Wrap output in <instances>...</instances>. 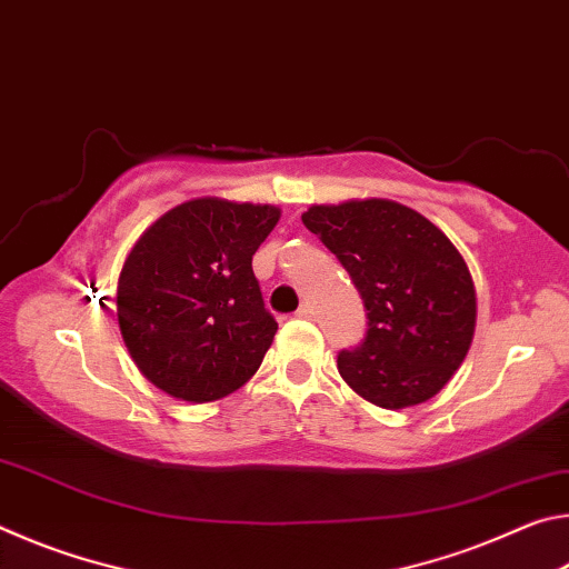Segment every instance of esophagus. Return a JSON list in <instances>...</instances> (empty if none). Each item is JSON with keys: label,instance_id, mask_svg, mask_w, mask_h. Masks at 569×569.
I'll return each mask as SVG.
<instances>
[{"label": "esophagus", "instance_id": "34e87169", "mask_svg": "<svg viewBox=\"0 0 569 569\" xmlns=\"http://www.w3.org/2000/svg\"><path fill=\"white\" fill-rule=\"evenodd\" d=\"M313 313H316L313 306L311 303H303L301 308H298L296 316H298V319H313Z\"/></svg>", "mask_w": 569, "mask_h": 569}]
</instances>
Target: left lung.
Listing matches in <instances>:
<instances>
[{
	"label": "left lung",
	"instance_id": "1",
	"mask_svg": "<svg viewBox=\"0 0 569 569\" xmlns=\"http://www.w3.org/2000/svg\"><path fill=\"white\" fill-rule=\"evenodd\" d=\"M303 226L359 288L366 339L339 353L361 399L409 409L447 387L475 339L477 291L457 246L417 210L387 198L311 206Z\"/></svg>",
	"mask_w": 569,
	"mask_h": 569
}]
</instances>
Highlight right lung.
I'll return each instance as SVG.
<instances>
[{
  "instance_id": "add662e5",
  "label": "right lung",
  "mask_w": 569,
  "mask_h": 569,
  "mask_svg": "<svg viewBox=\"0 0 569 569\" xmlns=\"http://www.w3.org/2000/svg\"><path fill=\"white\" fill-rule=\"evenodd\" d=\"M281 208L192 198L134 240L118 278V323L142 377L172 399H226L253 377L278 323L253 253Z\"/></svg>"
}]
</instances>
